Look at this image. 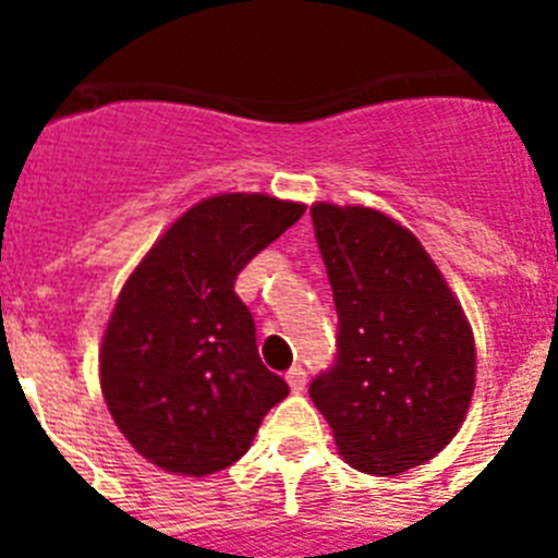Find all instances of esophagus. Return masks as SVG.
<instances>
[{"mask_svg": "<svg viewBox=\"0 0 558 558\" xmlns=\"http://www.w3.org/2000/svg\"><path fill=\"white\" fill-rule=\"evenodd\" d=\"M288 383L290 388H293V393H302L304 388H307V372H304L302 366H293L288 372Z\"/></svg>", "mask_w": 558, "mask_h": 558, "instance_id": "34e87169", "label": "esophagus"}]
</instances>
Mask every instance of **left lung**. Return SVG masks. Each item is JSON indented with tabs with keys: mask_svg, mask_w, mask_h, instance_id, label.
Here are the masks:
<instances>
[{
	"mask_svg": "<svg viewBox=\"0 0 558 558\" xmlns=\"http://www.w3.org/2000/svg\"><path fill=\"white\" fill-rule=\"evenodd\" d=\"M310 215L338 310V354L310 397L354 470L399 475L436 458L461 427L475 338L445 276L397 220L332 204Z\"/></svg>",
	"mask_w": 558,
	"mask_h": 558,
	"instance_id": "left-lung-1",
	"label": "left lung"
}]
</instances>
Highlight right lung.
<instances>
[{
  "instance_id": "obj_1",
  "label": "right lung",
  "mask_w": 558,
  "mask_h": 558,
  "mask_svg": "<svg viewBox=\"0 0 558 558\" xmlns=\"http://www.w3.org/2000/svg\"><path fill=\"white\" fill-rule=\"evenodd\" d=\"M302 215V204L259 192L201 201L122 288L102 338V397L133 450L161 470H226L290 393L263 366L254 315L234 282Z\"/></svg>"
}]
</instances>
